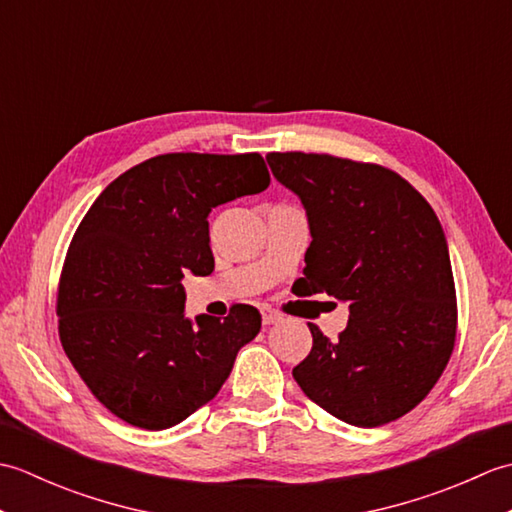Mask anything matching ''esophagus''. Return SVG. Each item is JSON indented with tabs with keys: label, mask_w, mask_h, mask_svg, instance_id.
Listing matches in <instances>:
<instances>
[{
	"label": "esophagus",
	"mask_w": 512,
	"mask_h": 512,
	"mask_svg": "<svg viewBox=\"0 0 512 512\" xmlns=\"http://www.w3.org/2000/svg\"><path fill=\"white\" fill-rule=\"evenodd\" d=\"M262 321L264 325H275L279 321H284V314L273 308H262Z\"/></svg>",
	"instance_id": "obj_1"
}]
</instances>
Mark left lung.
<instances>
[{
	"instance_id": "8db88e82",
	"label": "left lung",
	"mask_w": 512,
	"mask_h": 512,
	"mask_svg": "<svg viewBox=\"0 0 512 512\" xmlns=\"http://www.w3.org/2000/svg\"><path fill=\"white\" fill-rule=\"evenodd\" d=\"M266 160L308 213L312 242L292 288L350 306L336 341L308 323L312 350L292 376L354 427L398 420L438 383L455 345L458 303L440 220L387 167L303 151Z\"/></svg>"
}]
</instances>
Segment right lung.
Instances as JSON below:
<instances>
[{
	"instance_id": "1",
	"label": "right lung",
	"mask_w": 512,
	"mask_h": 512,
	"mask_svg": "<svg viewBox=\"0 0 512 512\" xmlns=\"http://www.w3.org/2000/svg\"><path fill=\"white\" fill-rule=\"evenodd\" d=\"M270 184L259 154H162L94 200L59 279V339L96 400L160 431L213 400L239 347L262 328L257 308L184 317L187 270L211 275L209 213Z\"/></svg>"
}]
</instances>
